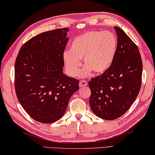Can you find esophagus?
Wrapping results in <instances>:
<instances>
[{"instance_id":"1","label":"esophagus","mask_w":155,"mask_h":155,"mask_svg":"<svg viewBox=\"0 0 155 155\" xmlns=\"http://www.w3.org/2000/svg\"><path fill=\"white\" fill-rule=\"evenodd\" d=\"M79 85H80V87L82 88V87H87V86L88 85V84H87V82H86L85 80H82L80 82Z\"/></svg>"}]
</instances>
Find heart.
<instances>
[{"label": "heart", "instance_id": "obj_1", "mask_svg": "<svg viewBox=\"0 0 155 155\" xmlns=\"http://www.w3.org/2000/svg\"><path fill=\"white\" fill-rule=\"evenodd\" d=\"M117 39L110 31H90L78 35L71 44V51L65 50L63 60L68 74L75 77L84 61L83 76L92 72L101 74L110 67L117 49Z\"/></svg>", "mask_w": 155, "mask_h": 155}]
</instances>
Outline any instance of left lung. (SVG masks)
<instances>
[{
    "label": "left lung",
    "instance_id": "1",
    "mask_svg": "<svg viewBox=\"0 0 155 155\" xmlns=\"http://www.w3.org/2000/svg\"><path fill=\"white\" fill-rule=\"evenodd\" d=\"M114 28L118 43L113 63L88 82L91 110L106 120L120 117L130 108L140 91L143 70L137 46L120 27Z\"/></svg>",
    "mask_w": 155,
    "mask_h": 155
}]
</instances>
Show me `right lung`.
Returning a JSON list of instances; mask_svg holds the SVG:
<instances>
[{
  "instance_id": "add662e5",
  "label": "right lung",
  "mask_w": 155,
  "mask_h": 155,
  "mask_svg": "<svg viewBox=\"0 0 155 155\" xmlns=\"http://www.w3.org/2000/svg\"><path fill=\"white\" fill-rule=\"evenodd\" d=\"M68 28L43 32L22 45L15 62V91L20 104L34 120L51 124L64 115L77 79L63 73V53Z\"/></svg>"
}]
</instances>
